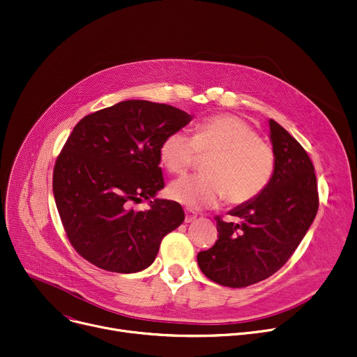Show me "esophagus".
<instances>
[{
    "label": "esophagus",
    "instance_id": "obj_1",
    "mask_svg": "<svg viewBox=\"0 0 357 357\" xmlns=\"http://www.w3.org/2000/svg\"><path fill=\"white\" fill-rule=\"evenodd\" d=\"M197 213L195 212H192V211H186L185 212V222H192V221H195L197 220Z\"/></svg>",
    "mask_w": 357,
    "mask_h": 357
}]
</instances>
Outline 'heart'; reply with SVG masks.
Masks as SVG:
<instances>
[{
  "mask_svg": "<svg viewBox=\"0 0 357 357\" xmlns=\"http://www.w3.org/2000/svg\"><path fill=\"white\" fill-rule=\"evenodd\" d=\"M199 153L211 155L206 175H189L169 185V197L192 209L213 206L222 199L241 205L255 199L270 183L275 156L244 119L234 114L211 116L195 126L194 137L183 130L166 136L159 148L162 165L181 175Z\"/></svg>",
  "mask_w": 357,
  "mask_h": 357,
  "instance_id": "1",
  "label": "heart"
}]
</instances>
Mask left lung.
I'll return each instance as SVG.
<instances>
[{
	"label": "left lung",
	"mask_w": 357,
	"mask_h": 357,
	"mask_svg": "<svg viewBox=\"0 0 357 357\" xmlns=\"http://www.w3.org/2000/svg\"><path fill=\"white\" fill-rule=\"evenodd\" d=\"M275 168L255 199L232 209L240 224L217 217L218 240L198 254L201 271L221 286L241 289L277 273L293 255L319 209L314 166L304 148L270 121Z\"/></svg>",
	"instance_id": "8db88e82"
}]
</instances>
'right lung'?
<instances>
[{"label": "right lung", "instance_id": "add662e5", "mask_svg": "<svg viewBox=\"0 0 357 357\" xmlns=\"http://www.w3.org/2000/svg\"><path fill=\"white\" fill-rule=\"evenodd\" d=\"M192 116L169 105L125 100L84 116L56 159L53 192L73 248L112 273L149 267L166 234L185 218L175 201L153 199L148 211L133 204L165 186L162 140Z\"/></svg>", "mask_w": 357, "mask_h": 357}]
</instances>
